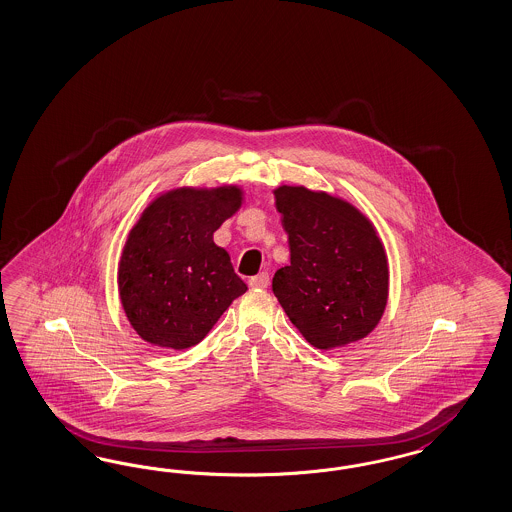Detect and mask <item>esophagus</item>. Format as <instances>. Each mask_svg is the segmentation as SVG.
Instances as JSON below:
<instances>
[{
  "mask_svg": "<svg viewBox=\"0 0 512 512\" xmlns=\"http://www.w3.org/2000/svg\"><path fill=\"white\" fill-rule=\"evenodd\" d=\"M248 284H250L252 288H260V290H264V288L269 286V273L262 271V273H258L256 277H250Z\"/></svg>",
  "mask_w": 512,
  "mask_h": 512,
  "instance_id": "34e87169",
  "label": "esophagus"
}]
</instances>
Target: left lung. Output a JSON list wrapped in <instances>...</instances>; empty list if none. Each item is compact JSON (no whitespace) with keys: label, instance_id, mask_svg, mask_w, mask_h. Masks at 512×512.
Masks as SVG:
<instances>
[{"label":"left lung","instance_id":"left-lung-1","mask_svg":"<svg viewBox=\"0 0 512 512\" xmlns=\"http://www.w3.org/2000/svg\"><path fill=\"white\" fill-rule=\"evenodd\" d=\"M290 265L273 292L314 348L347 347L377 328L388 303V258L373 222L345 199L305 186L275 188Z\"/></svg>","mask_w":512,"mask_h":512}]
</instances>
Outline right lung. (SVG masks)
<instances>
[{"label":"right lung","instance_id":"obj_1","mask_svg":"<svg viewBox=\"0 0 512 512\" xmlns=\"http://www.w3.org/2000/svg\"><path fill=\"white\" fill-rule=\"evenodd\" d=\"M243 205L235 184L173 188L135 222L118 264V294L133 330L150 345L194 347L235 297L247 292L213 235Z\"/></svg>","mask_w":512,"mask_h":512}]
</instances>
